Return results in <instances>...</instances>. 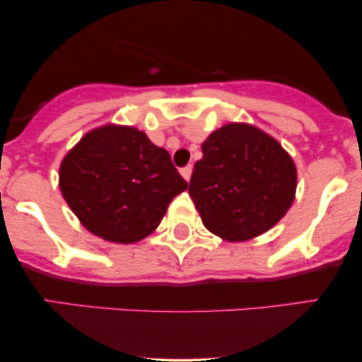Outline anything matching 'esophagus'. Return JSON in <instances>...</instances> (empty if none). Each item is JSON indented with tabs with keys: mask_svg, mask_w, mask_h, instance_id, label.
I'll return each instance as SVG.
<instances>
[{
	"mask_svg": "<svg viewBox=\"0 0 362 362\" xmlns=\"http://www.w3.org/2000/svg\"><path fill=\"white\" fill-rule=\"evenodd\" d=\"M180 173H182V177L185 178L187 182L190 180V175H192V167H190V165H187V167H184L180 170Z\"/></svg>",
	"mask_w": 362,
	"mask_h": 362,
	"instance_id": "34e87169",
	"label": "esophagus"
}]
</instances>
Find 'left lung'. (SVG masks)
Listing matches in <instances>:
<instances>
[{"label":"left lung","instance_id":"1","mask_svg":"<svg viewBox=\"0 0 362 362\" xmlns=\"http://www.w3.org/2000/svg\"><path fill=\"white\" fill-rule=\"evenodd\" d=\"M189 194L211 233L245 242L288 213L296 194V167L264 131L231 122L202 143Z\"/></svg>","mask_w":362,"mask_h":362}]
</instances>
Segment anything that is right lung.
Here are the masks:
<instances>
[{"mask_svg": "<svg viewBox=\"0 0 362 362\" xmlns=\"http://www.w3.org/2000/svg\"><path fill=\"white\" fill-rule=\"evenodd\" d=\"M59 187L86 230L107 242L136 243L156 230L189 184L167 149L143 131L109 124L83 136L64 156Z\"/></svg>", "mask_w": 362, "mask_h": 362, "instance_id": "right-lung-1", "label": "right lung"}]
</instances>
